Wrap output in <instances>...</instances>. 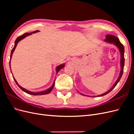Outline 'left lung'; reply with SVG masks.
<instances>
[{"label": "left lung", "instance_id": "1", "mask_svg": "<svg viewBox=\"0 0 134 134\" xmlns=\"http://www.w3.org/2000/svg\"><path fill=\"white\" fill-rule=\"evenodd\" d=\"M104 41L107 42V43H111V44H115V46H116L117 47H118L119 50L120 52V54H121V60H120V66H121V71L120 72V75L118 79H117V80L116 81L115 83L113 85V86L109 89V90L102 94H100L98 96H93V97H101V96H103L104 95H106L107 94H108V93L110 92L113 88H114L116 86V85L119 82L120 80L121 79V77H122V74H123V72H124V64H125V58H124V51H125V49H124V46L123 44L121 43L119 39L117 38V37L115 36H113L111 35H107L106 36V38L104 40ZM81 94L83 95V96H87L85 94H82V93H80Z\"/></svg>", "mask_w": 134, "mask_h": 134}]
</instances>
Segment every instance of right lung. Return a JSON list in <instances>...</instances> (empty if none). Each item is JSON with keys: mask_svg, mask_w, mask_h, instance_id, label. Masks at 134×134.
I'll list each match as a JSON object with an SVG mask.
<instances>
[{"mask_svg": "<svg viewBox=\"0 0 134 134\" xmlns=\"http://www.w3.org/2000/svg\"><path fill=\"white\" fill-rule=\"evenodd\" d=\"M39 32V31H35L34 32H31V33H26L25 34H23V35L19 36V37H17V39L15 40V42H14V47L13 48V49L11 51V53H10V60H9V66H10V69L11 70V68H10V60H11V58H12V55H13V52L15 50V48L16 47V46H17L18 43L20 41H21V40L23 38H25V37H26L27 36H30L31 35H32V34H35V33H36V32ZM65 66V64H61V65H59V66H58L56 68V74H58V72L60 70V69H63ZM11 72H12V71H11ZM12 75H13V74H12ZM13 78L15 81V83L17 84L18 85V86L20 88V89H21V90L24 91L25 92H26V93H27V94H32V95H34V96H40V95H44V94H48V93H50V92L52 91V89H53L54 86H55V80H54V82L53 83V84H52V85L51 86V87L50 88L47 89V90H46V91H42V92H31L30 91H28L27 90H26L25 88H23V87H22L21 86H20L18 84L17 82L16 81V80L15 79V78H14V76H13Z\"/></svg>", "mask_w": 134, "mask_h": 134, "instance_id": "obj_1", "label": "right lung"}]
</instances>
